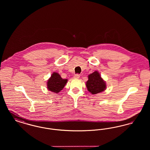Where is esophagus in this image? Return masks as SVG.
<instances>
[{"instance_id":"1","label":"esophagus","mask_w":150,"mask_h":150,"mask_svg":"<svg viewBox=\"0 0 150 150\" xmlns=\"http://www.w3.org/2000/svg\"><path fill=\"white\" fill-rule=\"evenodd\" d=\"M74 78L75 79H78L80 78V75L78 74H75V75H74Z\"/></svg>"}]
</instances>
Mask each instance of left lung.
Segmentation results:
<instances>
[{
	"mask_svg": "<svg viewBox=\"0 0 150 150\" xmlns=\"http://www.w3.org/2000/svg\"><path fill=\"white\" fill-rule=\"evenodd\" d=\"M86 86L88 91L92 94L100 93L104 91L106 88L105 81L97 71L88 75V80L86 81Z\"/></svg>",
	"mask_w": 150,
	"mask_h": 150,
	"instance_id": "8db88e82",
	"label": "left lung"
}]
</instances>
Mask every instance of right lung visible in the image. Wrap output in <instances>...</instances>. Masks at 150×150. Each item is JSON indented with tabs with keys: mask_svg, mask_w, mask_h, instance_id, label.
<instances>
[{
	"mask_svg": "<svg viewBox=\"0 0 150 150\" xmlns=\"http://www.w3.org/2000/svg\"><path fill=\"white\" fill-rule=\"evenodd\" d=\"M67 79H64L59 74L53 72L47 82V88L49 91L54 93H58L64 88Z\"/></svg>",
	"mask_w": 150,
	"mask_h": 150,
	"instance_id": "1",
	"label": "right lung"
}]
</instances>
